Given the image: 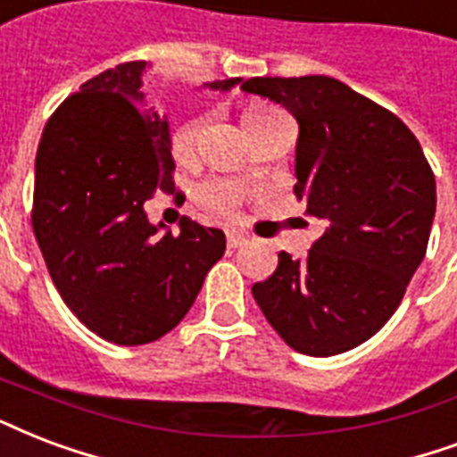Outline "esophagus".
<instances>
[{
    "label": "esophagus",
    "mask_w": 457,
    "mask_h": 457,
    "mask_svg": "<svg viewBox=\"0 0 457 457\" xmlns=\"http://www.w3.org/2000/svg\"><path fill=\"white\" fill-rule=\"evenodd\" d=\"M249 242L246 237L239 235V232H228V246L229 249H239V246H244V244Z\"/></svg>",
    "instance_id": "obj_1"
}]
</instances>
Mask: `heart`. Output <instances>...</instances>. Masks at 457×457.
<instances>
[{
  "mask_svg": "<svg viewBox=\"0 0 457 457\" xmlns=\"http://www.w3.org/2000/svg\"><path fill=\"white\" fill-rule=\"evenodd\" d=\"M280 110H275L273 104L268 103H249L244 107L242 112V121L246 131H253L261 124H266V121L275 120V117H280ZM198 131H201V121L191 120L184 121L182 127L174 129L172 134V155L177 162H189L194 158V151H196V138ZM198 201L205 205V208H211L215 213H232L239 201H242V191L232 187L228 182H211L205 184L198 189Z\"/></svg>",
  "mask_w": 457,
  "mask_h": 457,
  "instance_id": "obj_1",
  "label": "heart"
}]
</instances>
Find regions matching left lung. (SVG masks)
<instances>
[{"instance_id":"left-lung-1","label":"left lung","mask_w":457,"mask_h":457,"mask_svg":"<svg viewBox=\"0 0 457 457\" xmlns=\"http://www.w3.org/2000/svg\"><path fill=\"white\" fill-rule=\"evenodd\" d=\"M242 90L295 114V196L321 225L306 259L278 253L253 299L292 350L347 353L383 328L422 263L436 213L434 172L391 110L337 79L256 76Z\"/></svg>"}]
</instances>
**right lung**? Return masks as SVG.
Here are the masks:
<instances>
[{"label": "right lung", "mask_w": 457, "mask_h": 457, "mask_svg": "<svg viewBox=\"0 0 457 457\" xmlns=\"http://www.w3.org/2000/svg\"><path fill=\"white\" fill-rule=\"evenodd\" d=\"M145 62L107 69L47 120L35 158L33 232L76 319L114 345H145L182 321L225 253L222 229L151 225L144 204L174 194L167 117L144 104ZM239 79L213 81L229 90Z\"/></svg>", "instance_id": "obj_1"}]
</instances>
